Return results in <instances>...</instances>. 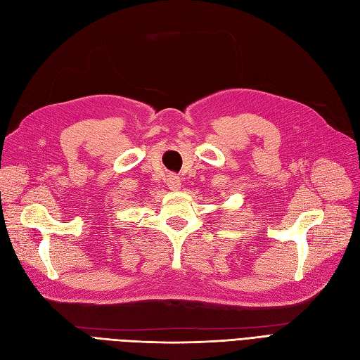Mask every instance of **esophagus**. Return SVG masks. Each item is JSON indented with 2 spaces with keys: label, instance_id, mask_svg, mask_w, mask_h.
Returning a JSON list of instances; mask_svg holds the SVG:
<instances>
[{
  "label": "esophagus",
  "instance_id": "obj_1",
  "mask_svg": "<svg viewBox=\"0 0 360 360\" xmlns=\"http://www.w3.org/2000/svg\"><path fill=\"white\" fill-rule=\"evenodd\" d=\"M166 185H168L169 189H179L180 185H181V180H180L179 175L169 174L168 177H166Z\"/></svg>",
  "mask_w": 360,
  "mask_h": 360
}]
</instances>
